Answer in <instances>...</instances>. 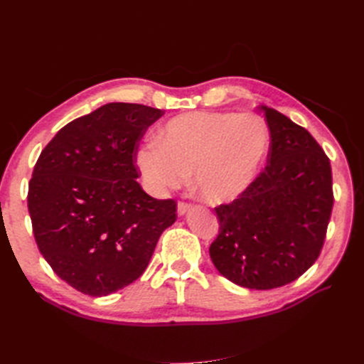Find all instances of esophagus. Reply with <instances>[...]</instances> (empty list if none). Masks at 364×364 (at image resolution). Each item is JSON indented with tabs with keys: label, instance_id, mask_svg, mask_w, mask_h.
<instances>
[{
	"label": "esophagus",
	"instance_id": "1",
	"mask_svg": "<svg viewBox=\"0 0 364 364\" xmlns=\"http://www.w3.org/2000/svg\"><path fill=\"white\" fill-rule=\"evenodd\" d=\"M191 209V205L190 203H185V202H179L178 203V214L179 215H185L186 213H188Z\"/></svg>",
	"mask_w": 364,
	"mask_h": 364
}]
</instances>
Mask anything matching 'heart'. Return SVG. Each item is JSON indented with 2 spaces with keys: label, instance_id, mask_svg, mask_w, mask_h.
I'll use <instances>...</instances> for the list:
<instances>
[{
  "label": "heart",
  "instance_id": "heart-1",
  "mask_svg": "<svg viewBox=\"0 0 364 364\" xmlns=\"http://www.w3.org/2000/svg\"><path fill=\"white\" fill-rule=\"evenodd\" d=\"M156 142L136 153V165L155 194L188 179L209 203H229L257 179L270 146L269 127L255 114L186 112L159 127Z\"/></svg>",
  "mask_w": 364,
  "mask_h": 364
}]
</instances>
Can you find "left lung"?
I'll return each mask as SVG.
<instances>
[{"label": "left lung", "instance_id": "left-lung-1", "mask_svg": "<svg viewBox=\"0 0 364 364\" xmlns=\"http://www.w3.org/2000/svg\"><path fill=\"white\" fill-rule=\"evenodd\" d=\"M270 130L267 165L232 203L215 208V269L252 290L282 287L310 269L333 211L329 159L306 129L261 106Z\"/></svg>", "mask_w": 364, "mask_h": 364}]
</instances>
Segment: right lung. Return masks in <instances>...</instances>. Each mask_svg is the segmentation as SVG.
<instances>
[{"label": "right lung", "instance_id": "right-lung-1", "mask_svg": "<svg viewBox=\"0 0 364 364\" xmlns=\"http://www.w3.org/2000/svg\"><path fill=\"white\" fill-rule=\"evenodd\" d=\"M164 112L107 103L62 127L33 170L28 213L53 272L75 290L107 296L136 281L176 202L150 197L136 182L141 138Z\"/></svg>", "mask_w": 364, "mask_h": 364}]
</instances>
